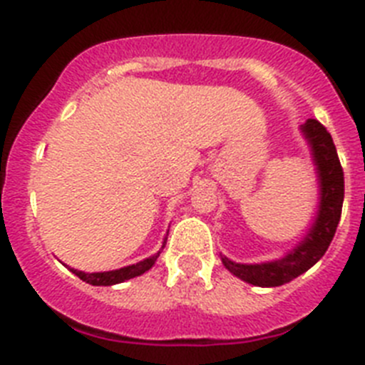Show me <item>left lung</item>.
I'll use <instances>...</instances> for the list:
<instances>
[{"instance_id":"1","label":"left lung","mask_w":365,"mask_h":365,"mask_svg":"<svg viewBox=\"0 0 365 365\" xmlns=\"http://www.w3.org/2000/svg\"><path fill=\"white\" fill-rule=\"evenodd\" d=\"M299 130L311 148L312 163L318 175V188H320L318 210L303 240L279 259L263 261V263H235L227 256H221L222 265L235 278L243 279L250 285L278 287L307 272L322 259L340 222L341 205H344V172L333 138L314 118H309L305 124L299 125Z\"/></svg>"}]
</instances>
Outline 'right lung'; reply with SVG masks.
<instances>
[{
	"label": "right lung",
	"mask_w": 365,
	"mask_h": 365,
	"mask_svg": "<svg viewBox=\"0 0 365 365\" xmlns=\"http://www.w3.org/2000/svg\"><path fill=\"white\" fill-rule=\"evenodd\" d=\"M168 240V234L164 235V241H163V247L160 250L164 248ZM160 250L153 256L146 257V259L138 261V263H133V265H128V267H122V269L117 270H106V272H83V270H76V269H69L71 272L76 274L82 282L89 283V285H96V287H109V285H117V283L125 282V279H131V278H137L140 274L148 272L151 267L155 265V261L157 257L160 256Z\"/></svg>",
	"instance_id": "right-lung-1"
}]
</instances>
